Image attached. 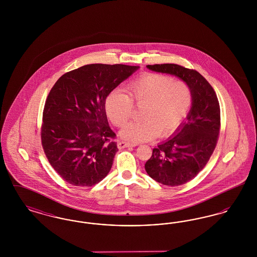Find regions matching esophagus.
Segmentation results:
<instances>
[{
    "mask_svg": "<svg viewBox=\"0 0 257 257\" xmlns=\"http://www.w3.org/2000/svg\"><path fill=\"white\" fill-rule=\"evenodd\" d=\"M135 147V146L134 145H132V144H130V143H127V142H118V143H117V147H118L119 149H122V148H125V147Z\"/></svg>",
    "mask_w": 257,
    "mask_h": 257,
    "instance_id": "obj_1",
    "label": "esophagus"
}]
</instances>
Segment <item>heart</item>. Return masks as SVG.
I'll return each instance as SVG.
<instances>
[{"label": "heart", "mask_w": 257, "mask_h": 257, "mask_svg": "<svg viewBox=\"0 0 257 257\" xmlns=\"http://www.w3.org/2000/svg\"><path fill=\"white\" fill-rule=\"evenodd\" d=\"M120 90L111 91L105 102V110L111 122L122 127L133 113V105L143 106L142 120L128 123L120 137L132 143H142L173 134L183 123L192 106V90L183 81L163 74L147 73Z\"/></svg>", "instance_id": "obj_1"}]
</instances>
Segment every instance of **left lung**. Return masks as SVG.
<instances>
[{
	"label": "left lung",
	"instance_id": "left-lung-1",
	"mask_svg": "<svg viewBox=\"0 0 257 257\" xmlns=\"http://www.w3.org/2000/svg\"><path fill=\"white\" fill-rule=\"evenodd\" d=\"M149 70L178 77L192 90L186 121L153 149L146 163L147 174L167 186H179L196 177L207 164L220 133V110L215 90L196 70L174 63L147 65Z\"/></svg>",
	"mask_w": 257,
	"mask_h": 257
}]
</instances>
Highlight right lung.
<instances>
[{
    "instance_id": "add662e5",
    "label": "right lung",
    "mask_w": 257,
    "mask_h": 257,
    "mask_svg": "<svg viewBox=\"0 0 257 257\" xmlns=\"http://www.w3.org/2000/svg\"><path fill=\"white\" fill-rule=\"evenodd\" d=\"M140 66L86 64L63 74L50 90L43 110L41 143L50 165L73 186L90 187L110 172L115 134L105 102Z\"/></svg>"
}]
</instances>
